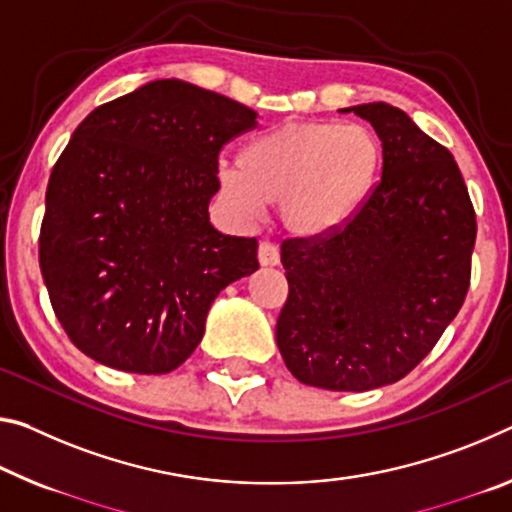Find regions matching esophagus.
Listing matches in <instances>:
<instances>
[{
  "mask_svg": "<svg viewBox=\"0 0 512 512\" xmlns=\"http://www.w3.org/2000/svg\"><path fill=\"white\" fill-rule=\"evenodd\" d=\"M257 259L262 266H278L280 264V250L271 241H262L257 248Z\"/></svg>",
  "mask_w": 512,
  "mask_h": 512,
  "instance_id": "1",
  "label": "esophagus"
}]
</instances>
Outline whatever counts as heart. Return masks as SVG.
<instances>
[{
    "label": "heart",
    "instance_id": "b5f03b06",
    "mask_svg": "<svg viewBox=\"0 0 512 512\" xmlns=\"http://www.w3.org/2000/svg\"><path fill=\"white\" fill-rule=\"evenodd\" d=\"M380 170L383 145L369 127L294 123L255 136L239 164L218 170V189L243 218H257L266 202H278L287 232L319 239L360 214Z\"/></svg>",
    "mask_w": 512,
    "mask_h": 512
}]
</instances>
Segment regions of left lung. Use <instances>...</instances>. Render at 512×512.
Wrapping results in <instances>:
<instances>
[{"instance_id": "1", "label": "left lung", "mask_w": 512, "mask_h": 512, "mask_svg": "<svg viewBox=\"0 0 512 512\" xmlns=\"http://www.w3.org/2000/svg\"><path fill=\"white\" fill-rule=\"evenodd\" d=\"M383 141L360 214L319 239L282 241L289 296L275 339L300 383L367 392L433 351L465 303L476 212L453 154L392 104L342 109Z\"/></svg>"}]
</instances>
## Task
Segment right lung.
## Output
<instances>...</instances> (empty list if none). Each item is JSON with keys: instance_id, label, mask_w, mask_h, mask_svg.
I'll list each match as a JSON object with an SVG mask.
<instances>
[{"instance_id": "add662e5", "label": "right lung", "mask_w": 512, "mask_h": 512, "mask_svg": "<svg viewBox=\"0 0 512 512\" xmlns=\"http://www.w3.org/2000/svg\"><path fill=\"white\" fill-rule=\"evenodd\" d=\"M257 113L180 79L100 104L56 159L38 259L52 310L81 353L170 373L205 335L218 291L259 269L257 239L209 223L223 145Z\"/></svg>"}]
</instances>
